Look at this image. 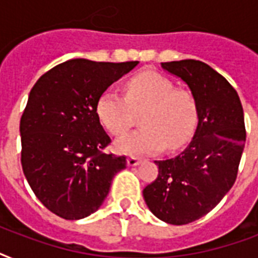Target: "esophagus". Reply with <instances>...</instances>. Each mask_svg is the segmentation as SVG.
<instances>
[{"mask_svg":"<svg viewBox=\"0 0 258 258\" xmlns=\"http://www.w3.org/2000/svg\"><path fill=\"white\" fill-rule=\"evenodd\" d=\"M142 162V159H139V158H135V157H130L128 159H127V165L128 166H138L139 163Z\"/></svg>","mask_w":258,"mask_h":258,"instance_id":"esophagus-1","label":"esophagus"}]
</instances>
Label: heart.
<instances>
[{
  "label": "heart",
  "instance_id": "obj_1",
  "mask_svg": "<svg viewBox=\"0 0 258 258\" xmlns=\"http://www.w3.org/2000/svg\"><path fill=\"white\" fill-rule=\"evenodd\" d=\"M123 92L107 89L96 101V116L113 137H120L134 123V112L144 109L141 127L120 138L115 149L127 155H147L179 149L191 138L198 123V107L191 92L175 88L163 75L145 71L123 84Z\"/></svg>",
  "mask_w": 258,
  "mask_h": 258
}]
</instances>
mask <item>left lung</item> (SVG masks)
<instances>
[{"mask_svg":"<svg viewBox=\"0 0 258 258\" xmlns=\"http://www.w3.org/2000/svg\"><path fill=\"white\" fill-rule=\"evenodd\" d=\"M188 86L198 107L190 145L176 157L155 161L157 179L143 188L149 209L159 220L186 225L216 208L236 182L244 151V109L236 89L200 60L162 62Z\"/></svg>","mask_w":258,"mask_h":258,"instance_id":"obj_1","label":"left lung"}]
</instances>
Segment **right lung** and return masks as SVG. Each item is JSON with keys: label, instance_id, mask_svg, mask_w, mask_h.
I'll return each instance as SVG.
<instances>
[{"label": "right lung", "instance_id": "obj_1", "mask_svg": "<svg viewBox=\"0 0 258 258\" xmlns=\"http://www.w3.org/2000/svg\"><path fill=\"white\" fill-rule=\"evenodd\" d=\"M138 61L74 58L38 79L20 121L21 165L40 202L56 216L80 220L100 208L125 157L105 154L111 139L96 101Z\"/></svg>", "mask_w": 258, "mask_h": 258}]
</instances>
